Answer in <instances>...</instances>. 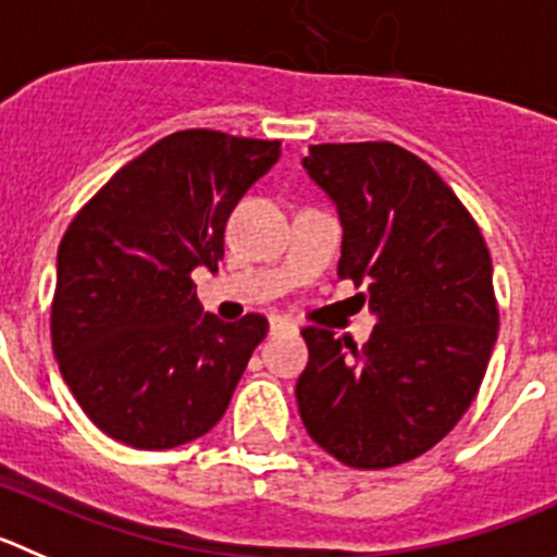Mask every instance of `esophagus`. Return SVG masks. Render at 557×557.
I'll return each mask as SVG.
<instances>
[{"mask_svg": "<svg viewBox=\"0 0 557 557\" xmlns=\"http://www.w3.org/2000/svg\"><path fill=\"white\" fill-rule=\"evenodd\" d=\"M283 332H296V324H290L288 319H269V335H283Z\"/></svg>", "mask_w": 557, "mask_h": 557, "instance_id": "esophagus-1", "label": "esophagus"}]
</instances>
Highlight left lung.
<instances>
[{
    "label": "left lung",
    "mask_w": 557,
    "mask_h": 557,
    "mask_svg": "<svg viewBox=\"0 0 557 557\" xmlns=\"http://www.w3.org/2000/svg\"><path fill=\"white\" fill-rule=\"evenodd\" d=\"M310 178L343 222L337 274L379 324L362 349L305 326L299 414L326 454L384 470L434 448L475 398L497 341L490 247L465 202L393 143L310 145Z\"/></svg>",
    "instance_id": "left-lung-1"
}]
</instances>
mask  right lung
Returning a JSON list of instances; mask_svg holds the SVG:
<instances>
[{"mask_svg": "<svg viewBox=\"0 0 557 557\" xmlns=\"http://www.w3.org/2000/svg\"><path fill=\"white\" fill-rule=\"evenodd\" d=\"M280 139L186 128L121 168L67 225L57 252L51 346L87 418L139 450L214 429L269 321L202 315L191 272H216L238 197Z\"/></svg>", "mask_w": 557, "mask_h": 557, "instance_id": "add662e5", "label": "right lung"}]
</instances>
